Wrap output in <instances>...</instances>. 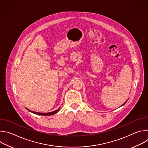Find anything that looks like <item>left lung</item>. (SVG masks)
<instances>
[{
    "label": "left lung",
    "mask_w": 148,
    "mask_h": 148,
    "mask_svg": "<svg viewBox=\"0 0 148 148\" xmlns=\"http://www.w3.org/2000/svg\"><path fill=\"white\" fill-rule=\"evenodd\" d=\"M126 102H125V103H123V104H122V105H124V104H125V103H126Z\"/></svg>",
    "instance_id": "obj_1"
}]
</instances>
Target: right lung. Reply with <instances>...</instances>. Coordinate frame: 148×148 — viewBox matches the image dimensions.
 Masks as SVG:
<instances>
[{
    "mask_svg": "<svg viewBox=\"0 0 148 148\" xmlns=\"http://www.w3.org/2000/svg\"><path fill=\"white\" fill-rule=\"evenodd\" d=\"M60 108H59L58 110L54 111H53V112H47V113H40V112H34V111H30L29 110H28L27 108H26L27 110H29V111H30L32 113H34L35 114H37V115H45V116H49V115H54L56 113H57L59 111Z\"/></svg>",
    "mask_w": 148,
    "mask_h": 148,
    "instance_id": "add662e5",
    "label": "right lung"
}]
</instances>
